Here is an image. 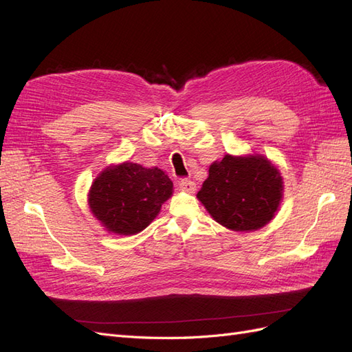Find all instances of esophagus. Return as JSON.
<instances>
[{
  "mask_svg": "<svg viewBox=\"0 0 352 352\" xmlns=\"http://www.w3.org/2000/svg\"><path fill=\"white\" fill-rule=\"evenodd\" d=\"M179 188L182 189V190H185V192L192 194L194 190L197 189V185H195V182H192V180L182 179V180H180V182H179Z\"/></svg>",
  "mask_w": 352,
  "mask_h": 352,
  "instance_id": "34e87169",
  "label": "esophagus"
}]
</instances>
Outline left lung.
<instances>
[{
  "label": "left lung",
  "instance_id": "obj_1",
  "mask_svg": "<svg viewBox=\"0 0 352 352\" xmlns=\"http://www.w3.org/2000/svg\"><path fill=\"white\" fill-rule=\"evenodd\" d=\"M282 184L279 170L264 157L228 154L210 166L197 197L220 225L248 232L273 219L282 199Z\"/></svg>",
  "mask_w": 352,
  "mask_h": 352
}]
</instances>
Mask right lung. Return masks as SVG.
<instances>
[{"instance_id": "1", "label": "right lung", "mask_w": 352, "mask_h": 352, "mask_svg": "<svg viewBox=\"0 0 352 352\" xmlns=\"http://www.w3.org/2000/svg\"><path fill=\"white\" fill-rule=\"evenodd\" d=\"M173 190L162 168L123 163L111 166L95 179L89 207L102 226L119 235H135L158 214Z\"/></svg>"}]
</instances>
